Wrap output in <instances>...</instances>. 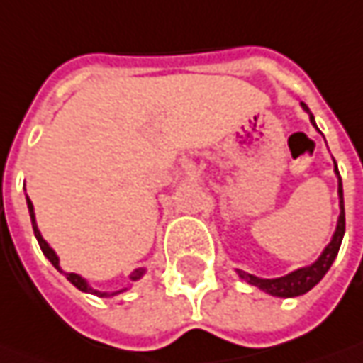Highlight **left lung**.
I'll list each match as a JSON object with an SVG mask.
<instances>
[{
  "label": "left lung",
  "mask_w": 363,
  "mask_h": 363,
  "mask_svg": "<svg viewBox=\"0 0 363 363\" xmlns=\"http://www.w3.org/2000/svg\"><path fill=\"white\" fill-rule=\"evenodd\" d=\"M300 107L308 113L310 117V123L316 127V121H314V115L310 113L308 105L300 101ZM318 129V127H316ZM334 172L337 177V196H340V216H337L336 230L332 234V240L328 242V246L322 250V254L316 258V262H312L310 266H304V268H298L290 274L280 276V278H258V276L248 274L244 270H236L238 276L242 278L244 282L260 288L262 292L270 296H276V298H296V296H302L306 292H310L314 286L326 276V272L330 270L332 262L336 260L337 250H340V244H342V238H344V233H346V213H344V189H342V179H340V172H337V164L334 161Z\"/></svg>",
  "instance_id": "obj_1"
}]
</instances>
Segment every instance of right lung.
Returning a JSON list of instances; mask_svg holds the SVG:
<instances>
[{"label":"right lung","mask_w":363,"mask_h":363,"mask_svg":"<svg viewBox=\"0 0 363 363\" xmlns=\"http://www.w3.org/2000/svg\"><path fill=\"white\" fill-rule=\"evenodd\" d=\"M27 208H29V216H31V224H33V233H35V238L37 242H39V246H41V250H43V254H45V258L51 262V264L57 268L61 274H65V278H67L71 284L75 286V288H79L81 292H87V294H95L99 296V298H113V296L117 294H123V292H127L129 290V286H125V288H121V290H113V292H101V290H95L93 286L89 284L87 280L83 278V276L75 274V272H65L61 266H59V256L55 254V250L47 244V240L41 236V233H39V228H37V223H35V211H33V204H31V201H29V196H27ZM145 272H147V268H135L133 272H130L129 280L130 282H137V280H140L143 276H145Z\"/></svg>","instance_id":"1"}]
</instances>
